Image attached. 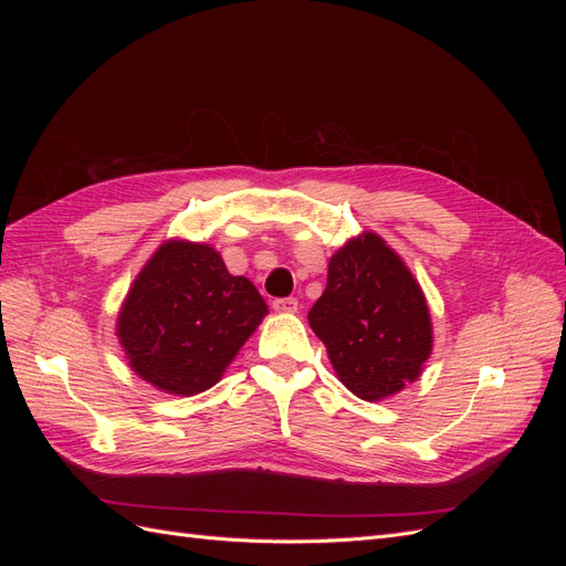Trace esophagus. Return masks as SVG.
Returning <instances> with one entry per match:
<instances>
[{
	"label": "esophagus",
	"instance_id": "obj_1",
	"mask_svg": "<svg viewBox=\"0 0 566 566\" xmlns=\"http://www.w3.org/2000/svg\"><path fill=\"white\" fill-rule=\"evenodd\" d=\"M271 306H273V312H279V314H295L300 304L295 297H281V300H273Z\"/></svg>",
	"mask_w": 566,
	"mask_h": 566
}]
</instances>
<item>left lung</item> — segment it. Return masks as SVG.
I'll use <instances>...</instances> for the list:
<instances>
[{
  "mask_svg": "<svg viewBox=\"0 0 566 566\" xmlns=\"http://www.w3.org/2000/svg\"><path fill=\"white\" fill-rule=\"evenodd\" d=\"M310 325L339 382L364 401H382L416 382L432 354L422 287L373 231L331 256L328 285L312 306Z\"/></svg>",
  "mask_w": 566,
  "mask_h": 566,
  "instance_id": "8db88e82",
  "label": "left lung"
}]
</instances>
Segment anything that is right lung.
<instances>
[{
  "instance_id": "add662e5",
  "label": "right lung",
  "mask_w": 566,
  "mask_h": 566,
  "mask_svg": "<svg viewBox=\"0 0 566 566\" xmlns=\"http://www.w3.org/2000/svg\"><path fill=\"white\" fill-rule=\"evenodd\" d=\"M269 314L212 245L167 241L134 279L117 316L129 368L156 389L193 397L219 382Z\"/></svg>"
}]
</instances>
